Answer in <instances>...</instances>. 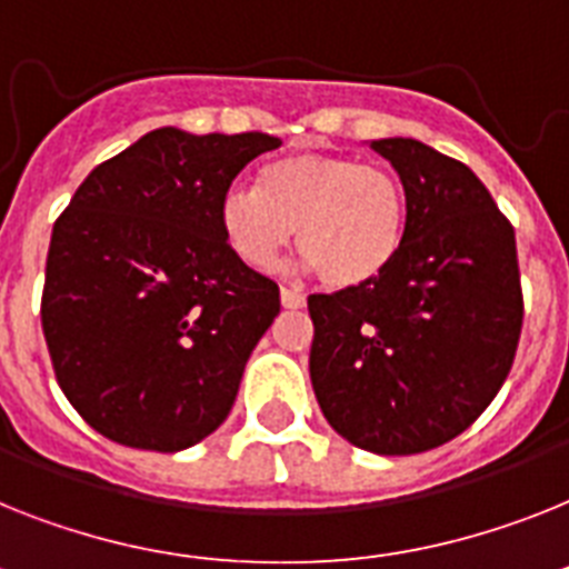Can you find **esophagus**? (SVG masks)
I'll return each instance as SVG.
<instances>
[{
  "label": "esophagus",
  "instance_id": "1",
  "mask_svg": "<svg viewBox=\"0 0 569 569\" xmlns=\"http://www.w3.org/2000/svg\"><path fill=\"white\" fill-rule=\"evenodd\" d=\"M280 303H283L286 309H303L307 307V295L295 292V289H280Z\"/></svg>",
  "mask_w": 569,
  "mask_h": 569
}]
</instances>
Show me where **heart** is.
Instances as JSON below:
<instances>
[{
  "label": "heart",
  "mask_w": 569,
  "mask_h": 569,
  "mask_svg": "<svg viewBox=\"0 0 569 569\" xmlns=\"http://www.w3.org/2000/svg\"><path fill=\"white\" fill-rule=\"evenodd\" d=\"M219 228L251 269L271 271L298 242L332 289H356L390 269L408 231V199L390 170L347 156L289 152L219 199Z\"/></svg>",
  "instance_id": "1"
}]
</instances>
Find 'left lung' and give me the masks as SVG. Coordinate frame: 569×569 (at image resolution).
<instances>
[{
	"mask_svg": "<svg viewBox=\"0 0 569 569\" xmlns=\"http://www.w3.org/2000/svg\"><path fill=\"white\" fill-rule=\"evenodd\" d=\"M408 199L376 280L309 295V376L327 422L385 457L455 439L503 388L523 323L515 228L462 161L417 138L370 141Z\"/></svg>",
	"mask_w": 569,
	"mask_h": 569,
	"instance_id": "obj_1",
	"label": "left lung"
}]
</instances>
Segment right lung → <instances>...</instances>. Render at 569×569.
Instances as JSON below:
<instances>
[{
	"instance_id": "1",
	"label": "right lung",
	"mask_w": 569,
	"mask_h": 569,
	"mask_svg": "<svg viewBox=\"0 0 569 569\" xmlns=\"http://www.w3.org/2000/svg\"><path fill=\"white\" fill-rule=\"evenodd\" d=\"M277 147L161 127L94 167L54 222L42 332L71 408L112 442L173 455L231 413L280 289L233 254L219 199Z\"/></svg>"
}]
</instances>
